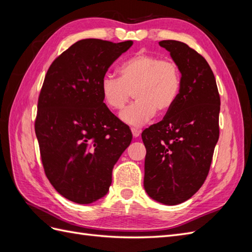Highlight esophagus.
Listing matches in <instances>:
<instances>
[{
	"mask_svg": "<svg viewBox=\"0 0 252 252\" xmlns=\"http://www.w3.org/2000/svg\"><path fill=\"white\" fill-rule=\"evenodd\" d=\"M131 132H132L133 138H138V136H140V134H141L142 130H141V129H139V128L132 127V128H131Z\"/></svg>",
	"mask_w": 252,
	"mask_h": 252,
	"instance_id": "obj_1",
	"label": "esophagus"
}]
</instances>
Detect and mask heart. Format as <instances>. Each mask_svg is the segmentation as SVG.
I'll list each match as a JSON object with an SVG mask.
<instances>
[{
    "instance_id": "heart-1",
    "label": "heart",
    "mask_w": 252,
    "mask_h": 252,
    "mask_svg": "<svg viewBox=\"0 0 252 252\" xmlns=\"http://www.w3.org/2000/svg\"><path fill=\"white\" fill-rule=\"evenodd\" d=\"M119 79L105 75L101 82L102 98L111 110H121L133 94L135 101L120 114L127 125L142 126L172 108L181 93L182 77L173 61L147 53H136L122 63Z\"/></svg>"
}]
</instances>
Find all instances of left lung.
I'll list each match as a JSON object with an SVG mask.
<instances>
[{"label": "left lung", "instance_id": "8db88e82", "mask_svg": "<svg viewBox=\"0 0 252 252\" xmlns=\"http://www.w3.org/2000/svg\"><path fill=\"white\" fill-rule=\"evenodd\" d=\"M180 68L181 93L158 124L145 129V191L158 203L190 199L207 178L219 140L220 95L210 66L185 43H158Z\"/></svg>", "mask_w": 252, "mask_h": 252}]
</instances>
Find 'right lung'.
<instances>
[{
    "instance_id": "add662e5",
    "label": "right lung",
    "mask_w": 252,
    "mask_h": 252,
    "mask_svg": "<svg viewBox=\"0 0 252 252\" xmlns=\"http://www.w3.org/2000/svg\"><path fill=\"white\" fill-rule=\"evenodd\" d=\"M85 39L53 61L37 103L35 134L49 182L67 200L91 204L107 194L114 164L132 133L105 105L101 82L132 46Z\"/></svg>"
}]
</instances>
